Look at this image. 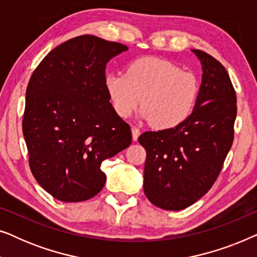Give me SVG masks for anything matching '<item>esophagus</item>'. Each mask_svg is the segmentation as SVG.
I'll return each instance as SVG.
<instances>
[{"label": "esophagus", "instance_id": "esophagus-1", "mask_svg": "<svg viewBox=\"0 0 257 257\" xmlns=\"http://www.w3.org/2000/svg\"><path fill=\"white\" fill-rule=\"evenodd\" d=\"M139 136H140V130L138 127H135V126H133V127H132V138H133V140L137 142Z\"/></svg>", "mask_w": 257, "mask_h": 257}]
</instances>
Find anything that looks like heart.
<instances>
[{
	"label": "heart",
	"mask_w": 257,
	"mask_h": 257,
	"mask_svg": "<svg viewBox=\"0 0 257 257\" xmlns=\"http://www.w3.org/2000/svg\"><path fill=\"white\" fill-rule=\"evenodd\" d=\"M104 84L115 113L131 117L142 100L143 117L160 130L177 127L187 120L200 90L194 73L157 57L133 59L124 73H107Z\"/></svg>",
	"instance_id": "heart-1"
}]
</instances>
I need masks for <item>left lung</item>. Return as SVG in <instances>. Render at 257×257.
Listing matches in <instances>:
<instances>
[{
    "label": "left lung",
    "instance_id": "left-lung-1",
    "mask_svg": "<svg viewBox=\"0 0 257 257\" xmlns=\"http://www.w3.org/2000/svg\"><path fill=\"white\" fill-rule=\"evenodd\" d=\"M202 64L194 111L177 127L147 131L144 192L154 206L181 210L212 188L234 140L236 94L227 70L212 56L192 50Z\"/></svg>",
    "mask_w": 257,
    "mask_h": 257
}]
</instances>
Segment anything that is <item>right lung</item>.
<instances>
[{
	"instance_id": "add662e5",
	"label": "right lung",
	"mask_w": 257,
	"mask_h": 257,
	"mask_svg": "<svg viewBox=\"0 0 257 257\" xmlns=\"http://www.w3.org/2000/svg\"><path fill=\"white\" fill-rule=\"evenodd\" d=\"M126 50L82 35L49 52L30 77L22 120L29 166L59 201L97 195L106 181L101 163L131 145V127L115 113L104 84L107 62Z\"/></svg>"
}]
</instances>
